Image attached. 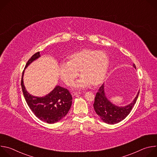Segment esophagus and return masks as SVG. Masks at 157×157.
Masks as SVG:
<instances>
[{"mask_svg": "<svg viewBox=\"0 0 157 157\" xmlns=\"http://www.w3.org/2000/svg\"><path fill=\"white\" fill-rule=\"evenodd\" d=\"M79 94H81V93H78V92H73V93H71L72 96H76V95Z\"/></svg>", "mask_w": 157, "mask_h": 157, "instance_id": "esophagus-1", "label": "esophagus"}]
</instances>
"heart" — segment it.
Segmentation results:
<instances>
[{
	"instance_id": "heart-1",
	"label": "heart",
	"mask_w": 157,
	"mask_h": 157,
	"mask_svg": "<svg viewBox=\"0 0 157 157\" xmlns=\"http://www.w3.org/2000/svg\"><path fill=\"white\" fill-rule=\"evenodd\" d=\"M68 59V62L61 63L58 67L59 76L67 86L74 84L79 71L81 77L75 85L77 89L91 85L96 87L104 80L109 65V59L105 52L84 48L71 54Z\"/></svg>"
}]
</instances>
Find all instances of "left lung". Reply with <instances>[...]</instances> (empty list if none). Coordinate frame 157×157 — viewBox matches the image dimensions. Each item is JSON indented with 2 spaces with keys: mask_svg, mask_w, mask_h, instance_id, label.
Listing matches in <instances>:
<instances>
[{
  "mask_svg": "<svg viewBox=\"0 0 157 157\" xmlns=\"http://www.w3.org/2000/svg\"><path fill=\"white\" fill-rule=\"evenodd\" d=\"M133 68L136 69L135 64ZM140 91L137 96L129 104L125 106H118L112 103L107 98L104 91V83L100 87L96 93L94 109L96 114L101 120L108 124H115L124 120L131 112L133 107L136 103Z\"/></svg>",
  "mask_w": 157,
  "mask_h": 157,
  "instance_id": "1",
  "label": "left lung"
}]
</instances>
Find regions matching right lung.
<instances>
[{
  "instance_id": "add662e5",
  "label": "right lung",
  "mask_w": 157,
  "mask_h": 157,
  "mask_svg": "<svg viewBox=\"0 0 157 157\" xmlns=\"http://www.w3.org/2000/svg\"><path fill=\"white\" fill-rule=\"evenodd\" d=\"M41 56L40 52L34 54L26 64L25 68L34 61ZM22 74L21 86L25 101L36 117L44 122L54 124L61 121L68 114L72 104V96L68 89L59 86H56L48 94L38 97L30 94L24 83Z\"/></svg>"
}]
</instances>
